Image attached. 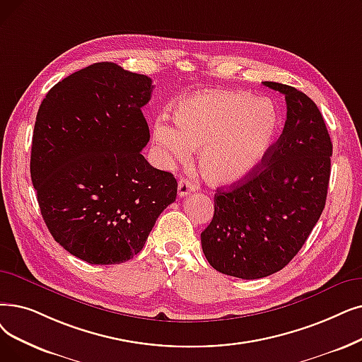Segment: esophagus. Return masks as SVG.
Returning <instances> with one entry per match:
<instances>
[{
  "instance_id": "34e87169",
  "label": "esophagus",
  "mask_w": 362,
  "mask_h": 362,
  "mask_svg": "<svg viewBox=\"0 0 362 362\" xmlns=\"http://www.w3.org/2000/svg\"><path fill=\"white\" fill-rule=\"evenodd\" d=\"M194 191H195V185L191 180L183 179V177L179 180V185H177V194H179V197H186V195H189Z\"/></svg>"
}]
</instances>
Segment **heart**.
Instances as JSON below:
<instances>
[{
  "mask_svg": "<svg viewBox=\"0 0 362 362\" xmlns=\"http://www.w3.org/2000/svg\"><path fill=\"white\" fill-rule=\"evenodd\" d=\"M177 129L153 124V142L170 163L185 164L199 151V171L211 185L243 180L269 155L281 130L274 100L245 91H204L176 106Z\"/></svg>",
  "mask_w": 362,
  "mask_h": 362,
  "instance_id": "heart-1",
  "label": "heart"
}]
</instances>
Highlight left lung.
Wrapping results in <instances>:
<instances>
[{
	"label": "left lung",
	"instance_id": "left-lung-1",
	"mask_svg": "<svg viewBox=\"0 0 362 362\" xmlns=\"http://www.w3.org/2000/svg\"><path fill=\"white\" fill-rule=\"evenodd\" d=\"M286 96L284 130L266 160L228 191L217 187L214 214L201 233L213 268L257 279L287 266L325 207L333 144L318 106L291 86L264 81Z\"/></svg>",
	"mask_w": 362,
	"mask_h": 362
}]
</instances>
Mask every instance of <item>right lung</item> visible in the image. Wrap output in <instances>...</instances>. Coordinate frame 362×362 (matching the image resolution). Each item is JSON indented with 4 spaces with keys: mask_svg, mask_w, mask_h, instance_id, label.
Returning a JSON list of instances; mask_svg holds the SVG:
<instances>
[{
    "mask_svg": "<svg viewBox=\"0 0 362 362\" xmlns=\"http://www.w3.org/2000/svg\"><path fill=\"white\" fill-rule=\"evenodd\" d=\"M152 80L94 64L59 81L41 102L30 179L52 237L91 264H117L144 248L177 182L140 153Z\"/></svg>",
    "mask_w": 362,
    "mask_h": 362,
    "instance_id": "add662e5",
    "label": "right lung"
}]
</instances>
